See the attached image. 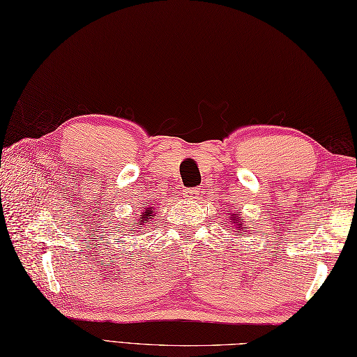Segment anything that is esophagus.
Returning a JSON list of instances; mask_svg holds the SVG:
<instances>
[{"label":"esophagus","mask_w":357,"mask_h":357,"mask_svg":"<svg viewBox=\"0 0 357 357\" xmlns=\"http://www.w3.org/2000/svg\"><path fill=\"white\" fill-rule=\"evenodd\" d=\"M182 195L187 199H197V196L201 195V188H187L182 192Z\"/></svg>","instance_id":"34e87169"}]
</instances>
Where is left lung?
<instances>
[{
    "label": "left lung",
    "mask_w": 357,
    "mask_h": 357,
    "mask_svg": "<svg viewBox=\"0 0 357 357\" xmlns=\"http://www.w3.org/2000/svg\"><path fill=\"white\" fill-rule=\"evenodd\" d=\"M228 218L231 222V228H233V233L236 236H245L250 231L246 229V225L243 223V218L238 216L237 211L236 213H228Z\"/></svg>",
    "instance_id": "left-lung-1"
}]
</instances>
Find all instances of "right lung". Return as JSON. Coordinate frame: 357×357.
<instances>
[{"label":"right lung","instance_id":"obj_1","mask_svg":"<svg viewBox=\"0 0 357 357\" xmlns=\"http://www.w3.org/2000/svg\"><path fill=\"white\" fill-rule=\"evenodd\" d=\"M155 218V208L152 205H149V206H144V210L141 211V214H139V219H138V225L135 227V223H132V227H135V228H130V231H138L139 229H143V227H147V223L151 222L152 219Z\"/></svg>","mask_w":357,"mask_h":357}]
</instances>
